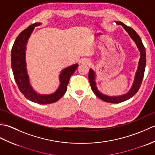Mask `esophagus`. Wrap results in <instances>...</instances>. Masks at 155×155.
Instances as JSON below:
<instances>
[{
	"mask_svg": "<svg viewBox=\"0 0 155 155\" xmlns=\"http://www.w3.org/2000/svg\"><path fill=\"white\" fill-rule=\"evenodd\" d=\"M81 62H83V63H85V64H88V63H89V61L83 60V61H81Z\"/></svg>",
	"mask_w": 155,
	"mask_h": 155,
	"instance_id": "esophagus-1",
	"label": "esophagus"
}]
</instances>
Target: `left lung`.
I'll list each match as a JSON object with an SVG mask.
<instances>
[{"label":"left lung","mask_w":155,"mask_h":155,"mask_svg":"<svg viewBox=\"0 0 155 155\" xmlns=\"http://www.w3.org/2000/svg\"><path fill=\"white\" fill-rule=\"evenodd\" d=\"M115 22H116L117 25L123 26V28L128 33V35H130L131 38H132L134 41V42H135L138 48H139V50L140 51V57L139 62V65H138L137 71L135 74V77H134V80L133 84V86L131 87L130 90L128 91L127 94L121 95V96L109 97L107 96V95L102 94L100 91H98L96 86V83H95V72L92 70L91 68L89 69V72H88V81H89L92 91L94 92L95 95H97V96L98 98H100L101 100L110 103H122V102L127 101L128 99H129L131 97H133L134 95L137 93L138 91H139L140 88L141 84H142V81L143 79L144 73V69H145L146 66L145 48H144L142 41H141L139 35H138L132 28L128 27L126 25H124V23L118 21Z\"/></svg>","instance_id":"8db88e82"}]
</instances>
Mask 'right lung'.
I'll list each match as a JSON object with an SVG mask.
<instances>
[{"label": "right lung", "instance_id": "obj_1", "mask_svg": "<svg viewBox=\"0 0 155 155\" xmlns=\"http://www.w3.org/2000/svg\"><path fill=\"white\" fill-rule=\"evenodd\" d=\"M41 24L40 22H36L30 25L22 31L16 38L11 51V67L16 83L25 97L35 103L46 104L55 103L63 96L67 90V85L71 75L78 68V64H75L70 66L61 71L59 75L60 85L54 93L42 95L34 91L29 83V78L26 68L25 51L28 39L35 27H37Z\"/></svg>", "mask_w": 155, "mask_h": 155}]
</instances>
